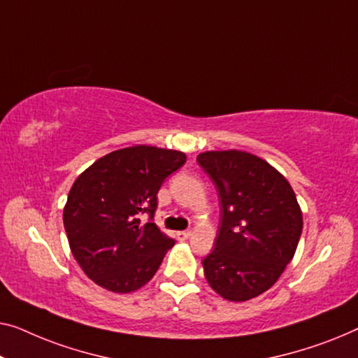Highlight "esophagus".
Here are the masks:
<instances>
[{
  "instance_id": "esophagus-1",
  "label": "esophagus",
  "mask_w": 358,
  "mask_h": 358,
  "mask_svg": "<svg viewBox=\"0 0 358 358\" xmlns=\"http://www.w3.org/2000/svg\"><path fill=\"white\" fill-rule=\"evenodd\" d=\"M191 236V230H183V231H177V238L180 240V241H185V240H188Z\"/></svg>"
}]
</instances>
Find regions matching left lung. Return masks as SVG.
Instances as JSON below:
<instances>
[{"label": "left lung", "instance_id": "obj_1", "mask_svg": "<svg viewBox=\"0 0 358 358\" xmlns=\"http://www.w3.org/2000/svg\"><path fill=\"white\" fill-rule=\"evenodd\" d=\"M198 164L214 181L220 204L215 248L203 261L204 278L229 301L269 290L294 258L303 215L278 169L238 149L206 150Z\"/></svg>", "mask_w": 358, "mask_h": 358}]
</instances>
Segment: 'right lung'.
<instances>
[{"instance_id":"obj_1","label":"right lung","mask_w":358,"mask_h":358,"mask_svg":"<svg viewBox=\"0 0 358 358\" xmlns=\"http://www.w3.org/2000/svg\"><path fill=\"white\" fill-rule=\"evenodd\" d=\"M186 162L181 150L138 144L113 150L84 170L69 189L63 224L74 259L113 294L144 287L175 245L152 217L164 180Z\"/></svg>"}]
</instances>
